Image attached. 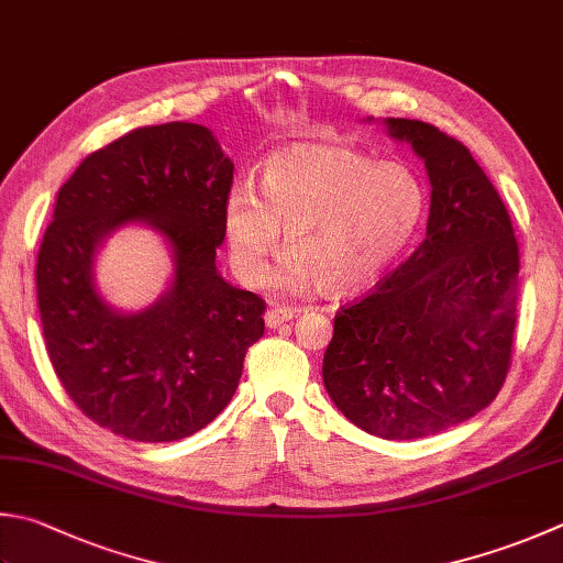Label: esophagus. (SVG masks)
Instances as JSON below:
<instances>
[{
  "instance_id": "obj_1",
  "label": "esophagus",
  "mask_w": 563,
  "mask_h": 563,
  "mask_svg": "<svg viewBox=\"0 0 563 563\" xmlns=\"http://www.w3.org/2000/svg\"><path fill=\"white\" fill-rule=\"evenodd\" d=\"M296 313H299V309H286V306H272V309L267 311V316H264V323H267V328H279L284 323H289L291 318H296Z\"/></svg>"
}]
</instances>
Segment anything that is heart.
I'll return each mask as SVG.
<instances>
[{
    "label": "heart",
    "instance_id": "obj_1",
    "mask_svg": "<svg viewBox=\"0 0 563 563\" xmlns=\"http://www.w3.org/2000/svg\"><path fill=\"white\" fill-rule=\"evenodd\" d=\"M427 213V188L401 162L325 144H291L262 166L260 188L240 181L222 210L232 267L257 284L279 250L269 282L284 294L321 284L353 291L379 277L409 245Z\"/></svg>",
    "mask_w": 563,
    "mask_h": 563
}]
</instances>
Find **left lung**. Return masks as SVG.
<instances>
[{
    "label": "left lung",
    "mask_w": 563,
    "mask_h": 563,
    "mask_svg": "<svg viewBox=\"0 0 563 563\" xmlns=\"http://www.w3.org/2000/svg\"><path fill=\"white\" fill-rule=\"evenodd\" d=\"M431 181L427 238L363 299L335 316L323 385L373 437L411 441L468 421L510 369L519 247L490 178L439 126L387 117Z\"/></svg>",
    "instance_id": "8db88e82"
}]
</instances>
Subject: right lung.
I'll use <instances>...</instances> for the list:
<instances>
[{"mask_svg":"<svg viewBox=\"0 0 563 563\" xmlns=\"http://www.w3.org/2000/svg\"><path fill=\"white\" fill-rule=\"evenodd\" d=\"M230 158L208 126H142L92 152L58 190L36 260L44 341L63 389L98 427L164 443L208 427L238 389L264 301L218 274ZM130 221L162 231L175 279L142 312L93 289V252Z\"/></svg>","mask_w":563,"mask_h":563,"instance_id":"add662e5","label":"right lung"}]
</instances>
